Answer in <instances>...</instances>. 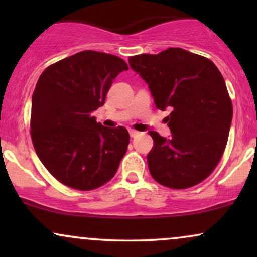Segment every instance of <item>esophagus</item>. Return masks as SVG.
Here are the masks:
<instances>
[{"instance_id":"esophagus-1","label":"esophagus","mask_w":257,"mask_h":257,"mask_svg":"<svg viewBox=\"0 0 257 257\" xmlns=\"http://www.w3.org/2000/svg\"><path fill=\"white\" fill-rule=\"evenodd\" d=\"M129 134H131V138H135L139 133L137 131H133V129H129Z\"/></svg>"}]
</instances>
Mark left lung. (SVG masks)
Instances as JSON below:
<instances>
[{
  "mask_svg": "<svg viewBox=\"0 0 257 257\" xmlns=\"http://www.w3.org/2000/svg\"><path fill=\"white\" fill-rule=\"evenodd\" d=\"M129 65L149 85L156 107L172 111L166 118L170 139L150 132L152 178L175 190L202 182L222 157L232 123V101L219 69L181 48L135 55Z\"/></svg>",
  "mask_w": 257,
  "mask_h": 257,
  "instance_id": "obj_1",
  "label": "left lung"
}]
</instances>
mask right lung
I'll return each instance as SVG.
<instances>
[{
  "mask_svg": "<svg viewBox=\"0 0 257 257\" xmlns=\"http://www.w3.org/2000/svg\"><path fill=\"white\" fill-rule=\"evenodd\" d=\"M128 65L116 55L83 51L51 65L38 78L31 139L38 158L61 184L90 191L113 178L129 145L124 126L106 128L91 112Z\"/></svg>",
  "mask_w": 257,
  "mask_h": 257,
  "instance_id": "right-lung-1",
  "label": "right lung"
}]
</instances>
